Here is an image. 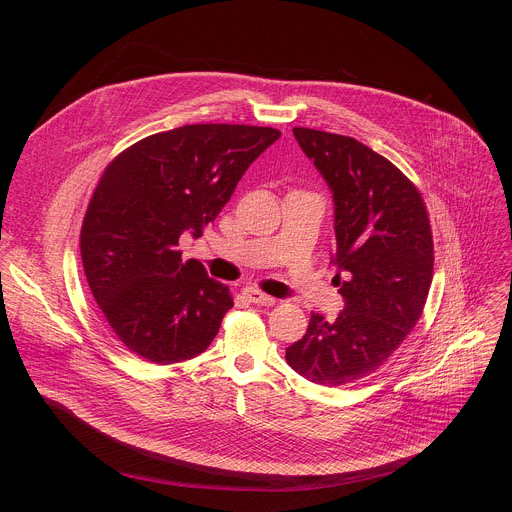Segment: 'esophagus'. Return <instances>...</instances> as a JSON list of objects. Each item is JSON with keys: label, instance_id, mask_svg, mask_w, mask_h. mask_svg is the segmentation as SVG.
Listing matches in <instances>:
<instances>
[{"label": "esophagus", "instance_id": "1", "mask_svg": "<svg viewBox=\"0 0 512 512\" xmlns=\"http://www.w3.org/2000/svg\"><path fill=\"white\" fill-rule=\"evenodd\" d=\"M241 294H243V298H247L251 304H257V306H275V302H277L275 298L263 294V291H259V289L253 287V285L243 287Z\"/></svg>", "mask_w": 512, "mask_h": 512}]
</instances>
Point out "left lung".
<instances>
[{
    "instance_id": "obj_1",
    "label": "left lung",
    "mask_w": 512,
    "mask_h": 512,
    "mask_svg": "<svg viewBox=\"0 0 512 512\" xmlns=\"http://www.w3.org/2000/svg\"><path fill=\"white\" fill-rule=\"evenodd\" d=\"M294 135L332 190L344 310L334 322L312 314L285 360L316 385L340 387L383 367L419 322L433 277L429 216L415 184L364 143L308 127Z\"/></svg>"
}]
</instances>
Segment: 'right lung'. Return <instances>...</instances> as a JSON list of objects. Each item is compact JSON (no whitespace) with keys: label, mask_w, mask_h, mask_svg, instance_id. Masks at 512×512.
<instances>
[{"label":"right lung","mask_w":512,"mask_h":512,"mask_svg":"<svg viewBox=\"0 0 512 512\" xmlns=\"http://www.w3.org/2000/svg\"><path fill=\"white\" fill-rule=\"evenodd\" d=\"M273 127L198 123L154 133L103 172L81 229L93 298L117 338L156 364L208 348L233 296L196 259L198 239L233 196L247 168L279 139Z\"/></svg>","instance_id":"1"}]
</instances>
